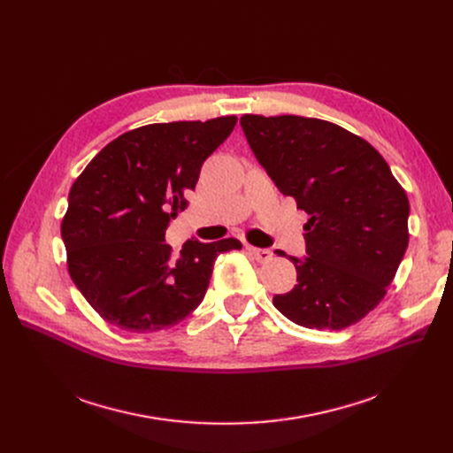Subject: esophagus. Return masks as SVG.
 <instances>
[{
	"instance_id": "1",
	"label": "esophagus",
	"mask_w": 453,
	"mask_h": 453,
	"mask_svg": "<svg viewBox=\"0 0 453 453\" xmlns=\"http://www.w3.org/2000/svg\"><path fill=\"white\" fill-rule=\"evenodd\" d=\"M246 250H248V253L257 260V263H270L272 260V251L270 250H266V248H255V246H246Z\"/></svg>"
}]
</instances>
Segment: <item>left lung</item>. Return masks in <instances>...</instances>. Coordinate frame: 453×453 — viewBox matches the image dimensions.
<instances>
[{"instance_id": "8db88e82", "label": "left lung", "mask_w": 453, "mask_h": 453, "mask_svg": "<svg viewBox=\"0 0 453 453\" xmlns=\"http://www.w3.org/2000/svg\"><path fill=\"white\" fill-rule=\"evenodd\" d=\"M257 161L311 214L297 284L273 297L306 328L342 330L384 299L408 250L410 202L374 147L345 128L299 115H242Z\"/></svg>"}]
</instances>
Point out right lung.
I'll return each instance as SVG.
<instances>
[{
	"label": "right lung",
	"instance_id": "1",
	"mask_svg": "<svg viewBox=\"0 0 453 453\" xmlns=\"http://www.w3.org/2000/svg\"><path fill=\"white\" fill-rule=\"evenodd\" d=\"M236 117L157 123L119 135L69 190L62 239L67 270L108 323L130 332L178 325L203 301L217 257L236 239H190L178 255L165 231L187 209L203 161Z\"/></svg>",
	"mask_w": 453,
	"mask_h": 453
}]
</instances>
